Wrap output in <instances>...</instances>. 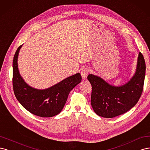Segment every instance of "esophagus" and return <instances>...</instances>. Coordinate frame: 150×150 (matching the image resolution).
<instances>
[{
	"label": "esophagus",
	"mask_w": 150,
	"mask_h": 150,
	"mask_svg": "<svg viewBox=\"0 0 150 150\" xmlns=\"http://www.w3.org/2000/svg\"><path fill=\"white\" fill-rule=\"evenodd\" d=\"M89 71H90V70L88 68H84L82 69V70L81 71V75L82 79L84 80L86 79L89 74Z\"/></svg>",
	"instance_id": "obj_1"
}]
</instances>
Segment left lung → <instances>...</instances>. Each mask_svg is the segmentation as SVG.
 <instances>
[{"instance_id":"left-lung-1","label":"left lung","mask_w":150,"mask_h":150,"mask_svg":"<svg viewBox=\"0 0 150 150\" xmlns=\"http://www.w3.org/2000/svg\"><path fill=\"white\" fill-rule=\"evenodd\" d=\"M145 71V62L139 52L135 74L122 86H112L99 76L88 75L87 79L92 87L91 104L96 114L104 118H113L132 108L142 94Z\"/></svg>"}]
</instances>
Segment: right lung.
<instances>
[{"label": "right lung", "mask_w": 150, "mask_h": 150, "mask_svg": "<svg viewBox=\"0 0 150 150\" xmlns=\"http://www.w3.org/2000/svg\"><path fill=\"white\" fill-rule=\"evenodd\" d=\"M18 49L13 60L12 83L14 94L23 107L31 113L41 117H52L64 108L70 91L81 81L78 73L45 90H38L28 85L19 74L17 64Z\"/></svg>", "instance_id": "obj_1"}]
</instances>
